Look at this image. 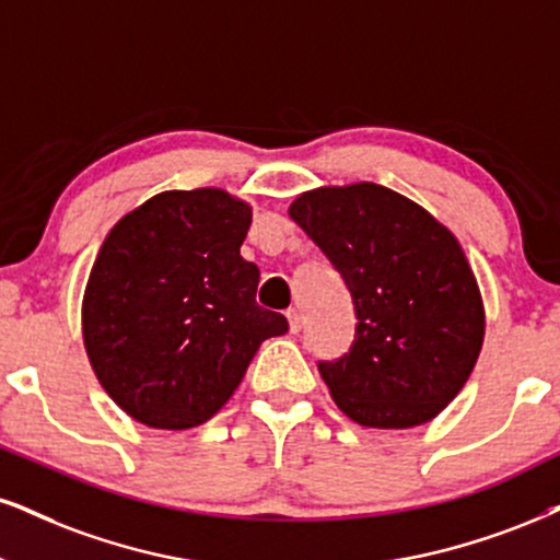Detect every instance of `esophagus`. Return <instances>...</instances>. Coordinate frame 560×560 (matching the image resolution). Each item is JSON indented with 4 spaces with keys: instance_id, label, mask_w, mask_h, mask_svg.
<instances>
[{
    "instance_id": "1",
    "label": "esophagus",
    "mask_w": 560,
    "mask_h": 560,
    "mask_svg": "<svg viewBox=\"0 0 560 560\" xmlns=\"http://www.w3.org/2000/svg\"><path fill=\"white\" fill-rule=\"evenodd\" d=\"M301 314L295 312V308H291V312H288V327H291V332L293 335H299L301 332Z\"/></svg>"
}]
</instances>
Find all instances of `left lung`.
<instances>
[{
	"label": "left lung",
	"instance_id": "1",
	"mask_svg": "<svg viewBox=\"0 0 560 560\" xmlns=\"http://www.w3.org/2000/svg\"><path fill=\"white\" fill-rule=\"evenodd\" d=\"M288 215L327 254L355 306V340L319 374L365 428L423 425L459 395L486 340L465 248L425 207L374 182L316 186Z\"/></svg>",
	"mask_w": 560,
	"mask_h": 560
}]
</instances>
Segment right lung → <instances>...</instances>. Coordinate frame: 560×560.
I'll return each instance as SVG.
<instances>
[{
  "label": "right lung",
  "mask_w": 560,
  "mask_h": 560,
  "mask_svg": "<svg viewBox=\"0 0 560 560\" xmlns=\"http://www.w3.org/2000/svg\"><path fill=\"white\" fill-rule=\"evenodd\" d=\"M252 205L218 186L171 189L116 220L82 295V342L106 395L158 431L202 425L238 389L282 314L257 306L241 257Z\"/></svg>",
  "instance_id": "obj_1"
}]
</instances>
